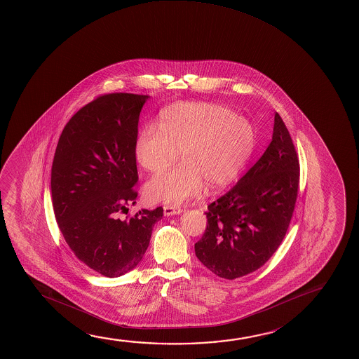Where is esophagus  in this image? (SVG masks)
<instances>
[{"instance_id": "1", "label": "esophagus", "mask_w": 359, "mask_h": 359, "mask_svg": "<svg viewBox=\"0 0 359 359\" xmlns=\"http://www.w3.org/2000/svg\"><path fill=\"white\" fill-rule=\"evenodd\" d=\"M182 212V210L177 206H168V205L164 206V215L165 216L179 215Z\"/></svg>"}]
</instances>
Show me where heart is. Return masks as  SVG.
<instances>
[{"label":"heart","mask_w":359,"mask_h":359,"mask_svg":"<svg viewBox=\"0 0 359 359\" xmlns=\"http://www.w3.org/2000/svg\"><path fill=\"white\" fill-rule=\"evenodd\" d=\"M257 147V132L246 118L212 103H175L160 113L158 127L138 133L134 155L139 165L159 172L177 159L182 163L153 177L145 195L155 203L180 205L226 188L248 166Z\"/></svg>","instance_id":"1"}]
</instances>
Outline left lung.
Wrapping results in <instances>:
<instances>
[{"mask_svg": "<svg viewBox=\"0 0 359 359\" xmlns=\"http://www.w3.org/2000/svg\"><path fill=\"white\" fill-rule=\"evenodd\" d=\"M299 164L285 123L275 114L270 145L238 184L208 206L195 255L227 280L265 265L282 240L297 198Z\"/></svg>", "mask_w": 359, "mask_h": 359, "instance_id": "1", "label": "left lung"}]
</instances>
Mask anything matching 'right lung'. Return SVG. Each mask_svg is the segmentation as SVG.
I'll return each mask as SVG.
<instances>
[{
	"label": "right lung",
	"instance_id": "1",
	"mask_svg": "<svg viewBox=\"0 0 359 359\" xmlns=\"http://www.w3.org/2000/svg\"><path fill=\"white\" fill-rule=\"evenodd\" d=\"M149 98L102 95L69 119L55 148L50 172L55 220L78 259L103 276H123L135 269L163 217V208L119 217L135 204L134 143L139 114Z\"/></svg>",
	"mask_w": 359,
	"mask_h": 359
}]
</instances>
